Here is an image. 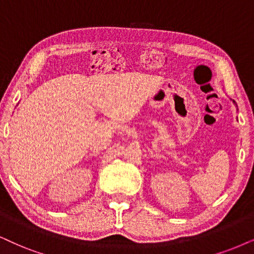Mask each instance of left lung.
<instances>
[{"label":"left lung","mask_w":254,"mask_h":254,"mask_svg":"<svg viewBox=\"0 0 254 254\" xmlns=\"http://www.w3.org/2000/svg\"><path fill=\"white\" fill-rule=\"evenodd\" d=\"M233 103H234V104H236V102H234V101H233ZM236 107H237V104H236Z\"/></svg>","instance_id":"obj_1"}]
</instances>
